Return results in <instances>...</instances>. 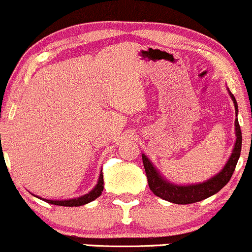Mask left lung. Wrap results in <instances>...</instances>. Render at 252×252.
<instances>
[{"label":"left lung","instance_id":"obj_1","mask_svg":"<svg viewBox=\"0 0 252 252\" xmlns=\"http://www.w3.org/2000/svg\"><path fill=\"white\" fill-rule=\"evenodd\" d=\"M230 96L234 101V105H235V114H238V104H236L235 98H234L233 94H230ZM235 131L236 142L228 163L221 169L220 173L217 174L216 176H213L210 180L202 184L179 186L168 183V181H165L159 175V173L154 168L153 164L149 161V159L144 154H142L144 170H146L147 179H148V185L152 192L156 196H158V197L169 201V202L176 203V205H190V203L200 202V201L205 200V198L210 197V196L220 191L229 183V180H230L231 175H233L234 170H235L239 157H240L243 137H241V128L240 125H239L238 119H235Z\"/></svg>","mask_w":252,"mask_h":252}]
</instances>
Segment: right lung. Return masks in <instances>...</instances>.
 I'll use <instances>...</instances> for the list:
<instances>
[{"instance_id":"obj_1","label":"right lung","mask_w":252,"mask_h":252,"mask_svg":"<svg viewBox=\"0 0 252 252\" xmlns=\"http://www.w3.org/2000/svg\"><path fill=\"white\" fill-rule=\"evenodd\" d=\"M103 189H104L103 174H100L96 186L91 191V192L87 193V195L81 196V197H78V198H73V200H63V201L45 200V202H49V203H51V205H56V206H64V207H78V206L87 205V203L92 202V201H94L95 198H98L99 196L101 195V191H103Z\"/></svg>"}]
</instances>
